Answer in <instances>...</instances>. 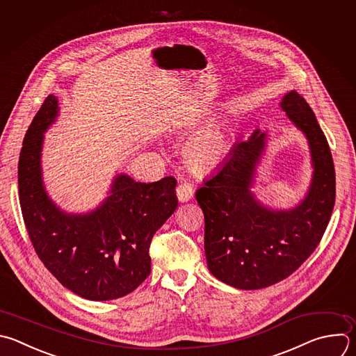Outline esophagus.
I'll return each instance as SVG.
<instances>
[{"mask_svg":"<svg viewBox=\"0 0 356 356\" xmlns=\"http://www.w3.org/2000/svg\"><path fill=\"white\" fill-rule=\"evenodd\" d=\"M193 187H191V184H188V183H180L179 186H177V190H176V194H177V198H179V201L180 202H187L191 197H193Z\"/></svg>","mask_w":356,"mask_h":356,"instance_id":"1","label":"esophagus"}]
</instances>
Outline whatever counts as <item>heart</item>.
Returning a JSON list of instances; mask_svg holds the SVG:
<instances>
[{"mask_svg": "<svg viewBox=\"0 0 356 356\" xmlns=\"http://www.w3.org/2000/svg\"><path fill=\"white\" fill-rule=\"evenodd\" d=\"M229 152V129L223 117H215L184 144L183 156L195 172L216 169Z\"/></svg>", "mask_w": 356, "mask_h": 356, "instance_id": "1", "label": "heart"}]
</instances>
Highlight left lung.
Instances as JSON below:
<instances>
[{"label": "left lung", "instance_id": "left-lung-1", "mask_svg": "<svg viewBox=\"0 0 356 356\" xmlns=\"http://www.w3.org/2000/svg\"><path fill=\"white\" fill-rule=\"evenodd\" d=\"M289 122L306 137L312 180L292 208L266 207L253 191L268 134L254 130L197 190L205 218L204 249L213 277L238 289L274 285L314 252L335 202V172L328 143L306 100L295 90L280 102Z\"/></svg>", "mask_w": 356, "mask_h": 356}]
</instances>
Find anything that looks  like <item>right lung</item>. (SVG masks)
<instances>
[{"instance_id":"1","label":"right lung","mask_w":356,"mask_h":356,"mask_svg":"<svg viewBox=\"0 0 356 356\" xmlns=\"http://www.w3.org/2000/svg\"><path fill=\"white\" fill-rule=\"evenodd\" d=\"M58 114V99L49 95L19 155V201L29 238L46 268L71 292L89 300L126 296L151 273L149 245L177 208V181L140 183L117 173L96 208L82 213L61 209L50 198L42 172L44 133Z\"/></svg>"}]
</instances>
